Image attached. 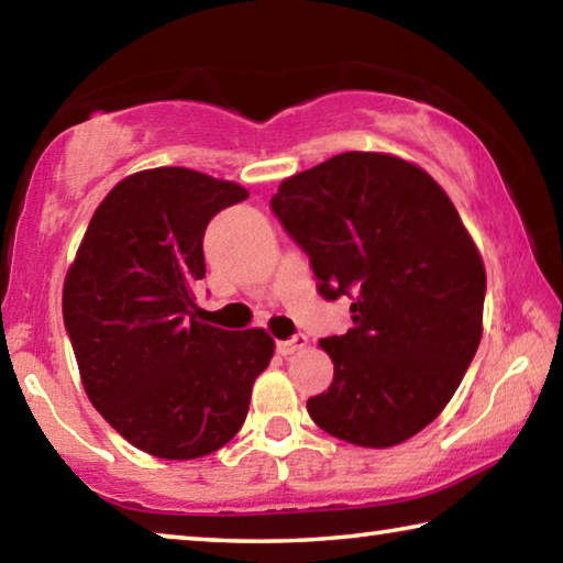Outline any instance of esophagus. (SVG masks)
Listing matches in <instances>:
<instances>
[{
	"label": "esophagus",
	"instance_id": "1",
	"mask_svg": "<svg viewBox=\"0 0 563 563\" xmlns=\"http://www.w3.org/2000/svg\"><path fill=\"white\" fill-rule=\"evenodd\" d=\"M305 345H308V338H305V335H295V338H290V340H280V342H278V352H280L283 357H288V355H292V352L302 350Z\"/></svg>",
	"mask_w": 563,
	"mask_h": 563
}]
</instances>
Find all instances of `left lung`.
I'll return each instance as SVG.
<instances>
[{"instance_id":"obj_1","label":"left lung","mask_w":563,"mask_h":563,"mask_svg":"<svg viewBox=\"0 0 563 563\" xmlns=\"http://www.w3.org/2000/svg\"><path fill=\"white\" fill-rule=\"evenodd\" d=\"M352 328L320 340L335 377L308 399L320 430L385 450L437 419L482 340V255L442 186L393 154L347 151L285 178L271 201Z\"/></svg>"}]
</instances>
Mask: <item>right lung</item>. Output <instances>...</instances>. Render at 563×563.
<instances>
[{
	"label": "right lung",
	"instance_id": "obj_1",
	"mask_svg": "<svg viewBox=\"0 0 563 563\" xmlns=\"http://www.w3.org/2000/svg\"><path fill=\"white\" fill-rule=\"evenodd\" d=\"M243 198V186L201 170H139L93 211L66 273L64 325L91 405L161 460L231 442L275 352L263 328L233 332L196 316L206 225Z\"/></svg>",
	"mask_w": 563,
	"mask_h": 563
}]
</instances>
